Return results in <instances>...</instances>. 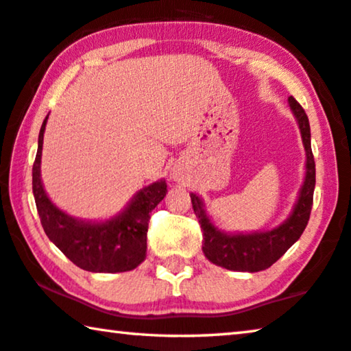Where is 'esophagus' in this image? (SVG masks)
I'll return each instance as SVG.
<instances>
[{
	"mask_svg": "<svg viewBox=\"0 0 351 351\" xmlns=\"http://www.w3.org/2000/svg\"><path fill=\"white\" fill-rule=\"evenodd\" d=\"M172 179H174V180H180V176L177 174V172H172Z\"/></svg>",
	"mask_w": 351,
	"mask_h": 351,
	"instance_id": "34e87169",
	"label": "esophagus"
}]
</instances>
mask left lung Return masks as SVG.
Returning a JSON list of instances; mask_svg holds the SVG:
<instances>
[{"label":"left lung","mask_w":351,"mask_h":351,"mask_svg":"<svg viewBox=\"0 0 351 351\" xmlns=\"http://www.w3.org/2000/svg\"><path fill=\"white\" fill-rule=\"evenodd\" d=\"M289 106L298 122L306 150V176L292 213L284 223L269 230L245 232V234L219 230L208 218L202 199L196 193H190L193 210L202 229V251L215 265L234 269V271H262L271 267L278 258H281L306 229L312 208V199H314L315 161L311 149L309 119L293 97H289Z\"/></svg>","instance_id":"obj_1"}]
</instances>
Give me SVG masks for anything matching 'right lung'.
<instances>
[{
  "instance_id": "add662e5",
  "label": "right lung",
  "mask_w": 351,
  "mask_h": 351,
  "mask_svg": "<svg viewBox=\"0 0 351 351\" xmlns=\"http://www.w3.org/2000/svg\"><path fill=\"white\" fill-rule=\"evenodd\" d=\"M48 116L40 127L39 145L32 166V193L45 234L75 265L93 273H122L136 268L145 258L150 212L166 196V180L139 190L127 207L105 221L70 217L47 196L40 179V160Z\"/></svg>"
}]
</instances>
